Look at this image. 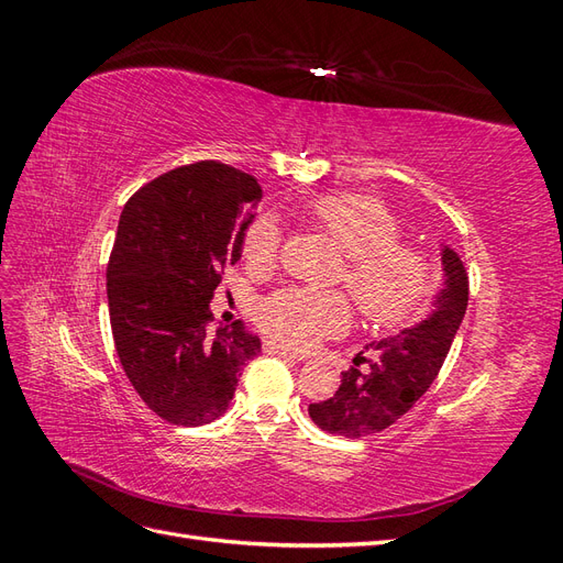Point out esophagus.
<instances>
[{
	"label": "esophagus",
	"mask_w": 563,
	"mask_h": 563,
	"mask_svg": "<svg viewBox=\"0 0 563 563\" xmlns=\"http://www.w3.org/2000/svg\"><path fill=\"white\" fill-rule=\"evenodd\" d=\"M265 352L267 354H277V356H282V360H294V362H302L305 360L302 354L288 350V347L279 345V343H272V340H267V343H265Z\"/></svg>",
	"instance_id": "1"
}]
</instances>
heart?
I'll return each instance as SVG.
<instances>
[{
	"label": "heart",
	"instance_id": "obj_1",
	"mask_svg": "<svg viewBox=\"0 0 563 563\" xmlns=\"http://www.w3.org/2000/svg\"><path fill=\"white\" fill-rule=\"evenodd\" d=\"M310 213L317 228L347 255L340 279L368 323L391 329L420 310L432 291L434 263L424 249L399 242V220L378 197L364 192L321 195L312 201ZM279 228L269 218H255L242 244L249 269H272L279 261ZM258 323L279 343L308 350L321 338L347 329L350 302L343 294L282 288L263 300Z\"/></svg>",
	"mask_w": 563,
	"mask_h": 563
}]
</instances>
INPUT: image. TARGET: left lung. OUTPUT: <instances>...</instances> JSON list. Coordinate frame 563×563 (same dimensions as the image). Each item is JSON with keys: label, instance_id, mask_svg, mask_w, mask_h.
Masks as SVG:
<instances>
[{"label": "left lung", "instance_id": "1", "mask_svg": "<svg viewBox=\"0 0 563 563\" xmlns=\"http://www.w3.org/2000/svg\"><path fill=\"white\" fill-rule=\"evenodd\" d=\"M444 288L434 310L418 327L401 335L383 338L366 345L373 360L360 356L343 373L335 395L327 401L310 404V418L329 434L360 439L387 430L411 408L444 366L453 338L467 310V272L457 253L449 246L441 251ZM368 363L366 369H360Z\"/></svg>", "mask_w": 563, "mask_h": 563}]
</instances>
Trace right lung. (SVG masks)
<instances>
[{"mask_svg": "<svg viewBox=\"0 0 563 563\" xmlns=\"http://www.w3.org/2000/svg\"><path fill=\"white\" fill-rule=\"evenodd\" d=\"M258 180L220 162L150 180L122 211L108 263L114 350L150 411L199 428L225 413L261 338L234 323L209 333V302L240 261Z\"/></svg>", "mask_w": 563, "mask_h": 563, "instance_id": "right-lung-1", "label": "right lung"}]
</instances>
